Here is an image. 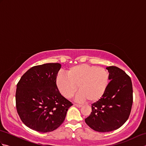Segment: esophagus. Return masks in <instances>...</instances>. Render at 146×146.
Listing matches in <instances>:
<instances>
[{
	"label": "esophagus",
	"mask_w": 146,
	"mask_h": 146,
	"mask_svg": "<svg viewBox=\"0 0 146 146\" xmlns=\"http://www.w3.org/2000/svg\"><path fill=\"white\" fill-rule=\"evenodd\" d=\"M74 105H75V106H76V107H78V108H80V107H82V105L77 104H74Z\"/></svg>",
	"instance_id": "obj_1"
}]
</instances>
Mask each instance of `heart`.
I'll return each mask as SVG.
<instances>
[{
    "mask_svg": "<svg viewBox=\"0 0 146 146\" xmlns=\"http://www.w3.org/2000/svg\"><path fill=\"white\" fill-rule=\"evenodd\" d=\"M66 73V75L60 73L56 76L57 88L67 98H72L78 88L80 92L76 96L78 101L98 100L106 91L109 82L108 71L94 65H76L70 67Z\"/></svg>",
    "mask_w": 146,
    "mask_h": 146,
    "instance_id": "heart-1",
    "label": "heart"
}]
</instances>
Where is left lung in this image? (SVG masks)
I'll list each match as a JSON object with an SVG mask.
<instances>
[{
  "instance_id": "8db88e82",
  "label": "left lung",
  "mask_w": 146,
  "mask_h": 146,
  "mask_svg": "<svg viewBox=\"0 0 146 146\" xmlns=\"http://www.w3.org/2000/svg\"><path fill=\"white\" fill-rule=\"evenodd\" d=\"M106 69L110 82L101 98L92 105L91 114L85 119L90 127L100 132L120 127L129 119L133 103L130 76L116 66H108Z\"/></svg>"
}]
</instances>
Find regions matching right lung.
Segmentation results:
<instances>
[{
  "instance_id": "right-lung-1",
  "label": "right lung",
  "mask_w": 146,
  "mask_h": 146,
  "mask_svg": "<svg viewBox=\"0 0 146 146\" xmlns=\"http://www.w3.org/2000/svg\"><path fill=\"white\" fill-rule=\"evenodd\" d=\"M61 65L46 63L33 66L22 76L17 85L15 103L17 113L29 128L49 132L64 122L73 104L61 95L56 78Z\"/></svg>"
}]
</instances>
